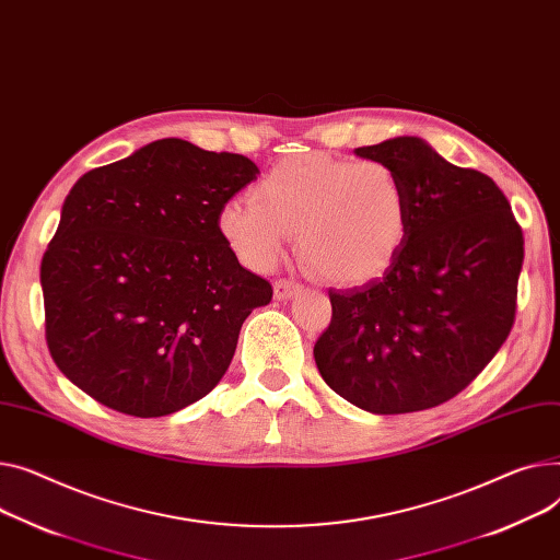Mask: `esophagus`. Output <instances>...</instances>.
I'll list each match as a JSON object with an SVG mask.
<instances>
[{"instance_id": "34e87169", "label": "esophagus", "mask_w": 560, "mask_h": 560, "mask_svg": "<svg viewBox=\"0 0 560 560\" xmlns=\"http://www.w3.org/2000/svg\"><path fill=\"white\" fill-rule=\"evenodd\" d=\"M302 290V283L294 279H277L275 281V296L277 300H290L292 294H296Z\"/></svg>"}]
</instances>
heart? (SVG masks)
Wrapping results in <instances>:
<instances>
[{"label": "heart", "mask_w": 560, "mask_h": 560, "mask_svg": "<svg viewBox=\"0 0 560 560\" xmlns=\"http://www.w3.org/2000/svg\"><path fill=\"white\" fill-rule=\"evenodd\" d=\"M409 218V191L389 164L311 153L275 164L252 198L222 207L218 232L254 270H270L296 232L313 272L332 283H366L394 266Z\"/></svg>", "instance_id": "obj_1"}]
</instances>
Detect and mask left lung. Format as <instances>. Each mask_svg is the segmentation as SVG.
Here are the masks:
<instances>
[{"label":"left lung","instance_id":"left-lung-1","mask_svg":"<svg viewBox=\"0 0 560 560\" xmlns=\"http://www.w3.org/2000/svg\"><path fill=\"white\" fill-rule=\"evenodd\" d=\"M355 153L402 177L409 236L385 277L328 290L315 362L335 394L366 412H421L466 389L509 338L523 228L489 175L445 162L417 137Z\"/></svg>","mask_w":560,"mask_h":560}]
</instances>
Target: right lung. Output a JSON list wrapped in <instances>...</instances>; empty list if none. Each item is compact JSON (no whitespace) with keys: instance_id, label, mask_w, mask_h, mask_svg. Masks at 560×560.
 I'll use <instances>...</instances> for the list:
<instances>
[{"instance_id":"1","label":"right lung","mask_w":560,"mask_h":560,"mask_svg":"<svg viewBox=\"0 0 560 560\" xmlns=\"http://www.w3.org/2000/svg\"><path fill=\"white\" fill-rule=\"evenodd\" d=\"M258 166L182 139L85 173L43 256L47 347L101 405L153 419L225 376L245 317L272 300L218 232Z\"/></svg>"}]
</instances>
